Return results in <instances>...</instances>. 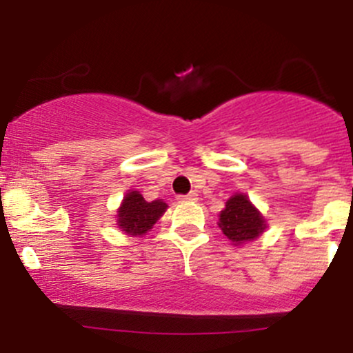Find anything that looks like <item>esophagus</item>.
<instances>
[{"mask_svg":"<svg viewBox=\"0 0 353 353\" xmlns=\"http://www.w3.org/2000/svg\"><path fill=\"white\" fill-rule=\"evenodd\" d=\"M177 201H179V202H194V201H197V196L194 192H190V194H185V196H177Z\"/></svg>","mask_w":353,"mask_h":353,"instance_id":"1","label":"esophagus"}]
</instances>
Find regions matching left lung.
Instances as JSON below:
<instances>
[{
    "label": "left lung",
    "mask_w": 353,
    "mask_h": 353,
    "mask_svg": "<svg viewBox=\"0 0 353 353\" xmlns=\"http://www.w3.org/2000/svg\"><path fill=\"white\" fill-rule=\"evenodd\" d=\"M219 228L228 236L229 241L242 244L254 241L259 234L264 232L265 224L259 210L250 204L242 194H236L225 202V209L221 212Z\"/></svg>",
    "instance_id": "left-lung-1"
}]
</instances>
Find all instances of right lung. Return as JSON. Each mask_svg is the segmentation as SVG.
I'll use <instances>...</instances> for the list:
<instances>
[{
    "label": "right lung",
    "mask_w": 353,
    "mask_h": 353,
    "mask_svg": "<svg viewBox=\"0 0 353 353\" xmlns=\"http://www.w3.org/2000/svg\"><path fill=\"white\" fill-rule=\"evenodd\" d=\"M168 209L163 201H144L137 190L125 194L123 205L117 210V225L131 236H143Z\"/></svg>",
    "instance_id": "1"
}]
</instances>
